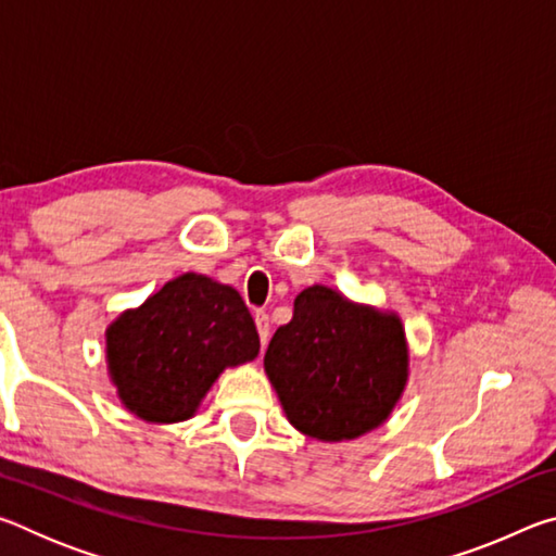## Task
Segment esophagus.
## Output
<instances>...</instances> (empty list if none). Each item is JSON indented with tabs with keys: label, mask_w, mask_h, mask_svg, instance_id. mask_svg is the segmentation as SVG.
Returning <instances> with one entry per match:
<instances>
[{
	"label": "esophagus",
	"mask_w": 556,
	"mask_h": 556,
	"mask_svg": "<svg viewBox=\"0 0 556 556\" xmlns=\"http://www.w3.org/2000/svg\"><path fill=\"white\" fill-rule=\"evenodd\" d=\"M255 324H257L260 343H262V348H265L267 341H269V316H267L265 312H257V314H255Z\"/></svg>",
	"instance_id": "obj_1"
}]
</instances>
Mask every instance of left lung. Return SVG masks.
<instances>
[{"label": "left lung", "instance_id": "obj_1", "mask_svg": "<svg viewBox=\"0 0 556 556\" xmlns=\"http://www.w3.org/2000/svg\"><path fill=\"white\" fill-rule=\"evenodd\" d=\"M265 370L301 434L357 439L380 427L402 397L407 338L397 314L314 285L294 299L291 321L271 336Z\"/></svg>", "mask_w": 556, "mask_h": 556}]
</instances>
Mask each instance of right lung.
I'll list each match as a JSON object with an SVG mask.
<instances>
[{
    "label": "right lung",
    "instance_id": "obj_1",
    "mask_svg": "<svg viewBox=\"0 0 556 556\" xmlns=\"http://www.w3.org/2000/svg\"><path fill=\"white\" fill-rule=\"evenodd\" d=\"M108 370L144 421L193 417L218 375L255 361L260 336L242 296L211 277H176L108 326Z\"/></svg>",
    "mask_w": 556,
    "mask_h": 556
}]
</instances>
